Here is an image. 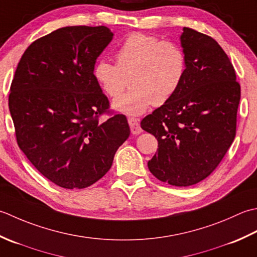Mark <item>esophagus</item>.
<instances>
[{"label": "esophagus", "instance_id": "esophagus-1", "mask_svg": "<svg viewBox=\"0 0 257 257\" xmlns=\"http://www.w3.org/2000/svg\"><path fill=\"white\" fill-rule=\"evenodd\" d=\"M128 124H130V127H131V132L134 135H139L142 133V128L140 126V122L138 118L135 117H128L127 118Z\"/></svg>", "mask_w": 257, "mask_h": 257}]
</instances>
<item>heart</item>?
<instances>
[{
  "label": "heart",
  "mask_w": 257,
  "mask_h": 257,
  "mask_svg": "<svg viewBox=\"0 0 257 257\" xmlns=\"http://www.w3.org/2000/svg\"><path fill=\"white\" fill-rule=\"evenodd\" d=\"M116 64L99 60L93 74L109 97H117L130 83L132 88L113 103L130 115L144 113L151 105H162L175 95L184 80L185 52L172 41L135 32L126 36L115 52Z\"/></svg>",
  "instance_id": "1"
}]
</instances>
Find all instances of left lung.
<instances>
[{"mask_svg": "<svg viewBox=\"0 0 257 257\" xmlns=\"http://www.w3.org/2000/svg\"><path fill=\"white\" fill-rule=\"evenodd\" d=\"M186 73L169 102L141 122L159 142L148 166L156 179L190 186L216 169L236 135L240 86L228 56L211 36L184 28Z\"/></svg>", "mask_w": 257, "mask_h": 257, "instance_id": "obj_1", "label": "left lung"}]
</instances>
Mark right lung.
Returning a JSON list of instances; mask_svg holds the SVG:
<instances>
[{"mask_svg": "<svg viewBox=\"0 0 257 257\" xmlns=\"http://www.w3.org/2000/svg\"><path fill=\"white\" fill-rule=\"evenodd\" d=\"M112 38L106 26L61 28L34 41L15 71L9 108L18 145L60 187L102 179L130 136L126 117L109 108L93 74ZM103 114L109 118L101 122Z\"/></svg>", "mask_w": 257, "mask_h": 257, "instance_id": "add662e5", "label": "right lung"}]
</instances>
